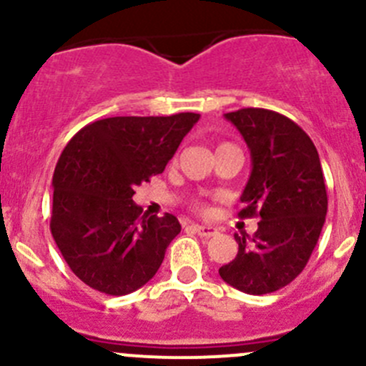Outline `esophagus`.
Wrapping results in <instances>:
<instances>
[{
  "label": "esophagus",
  "mask_w": 366,
  "mask_h": 366,
  "mask_svg": "<svg viewBox=\"0 0 366 366\" xmlns=\"http://www.w3.org/2000/svg\"><path fill=\"white\" fill-rule=\"evenodd\" d=\"M193 230L197 232L200 237H214V235H217V230L214 227H205V224H193Z\"/></svg>",
  "instance_id": "esophagus-1"
}]
</instances>
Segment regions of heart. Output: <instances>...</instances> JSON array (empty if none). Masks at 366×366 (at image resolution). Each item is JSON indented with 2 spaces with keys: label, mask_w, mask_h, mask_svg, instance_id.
Wrapping results in <instances>:
<instances>
[{
  "label": "heart",
  "mask_w": 366,
  "mask_h": 366,
  "mask_svg": "<svg viewBox=\"0 0 366 366\" xmlns=\"http://www.w3.org/2000/svg\"><path fill=\"white\" fill-rule=\"evenodd\" d=\"M193 209H194V210H204V209H205V205L202 204V202H194V204H193Z\"/></svg>",
  "instance_id": "b5f03b06"
}]
</instances>
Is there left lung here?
<instances>
[{
    "instance_id": "obj_1",
    "label": "left lung",
    "mask_w": 366,
    "mask_h": 366,
    "mask_svg": "<svg viewBox=\"0 0 366 366\" xmlns=\"http://www.w3.org/2000/svg\"><path fill=\"white\" fill-rule=\"evenodd\" d=\"M224 117L252 152L239 217L260 221L253 237L235 234L237 257L219 276L241 292L271 294L301 274L319 241L327 212L322 166L310 136L285 114L242 108Z\"/></svg>"
}]
</instances>
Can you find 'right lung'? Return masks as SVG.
<instances>
[{
    "label": "right lung",
    "mask_w": 366,
    "mask_h": 366,
    "mask_svg": "<svg viewBox=\"0 0 366 366\" xmlns=\"http://www.w3.org/2000/svg\"><path fill=\"white\" fill-rule=\"evenodd\" d=\"M197 113L112 117L72 136L53 175L51 234L83 283L125 296L154 278L166 248L179 235L173 214H143L136 186L162 173Z\"/></svg>",
    "instance_id": "add662e5"
}]
</instances>
